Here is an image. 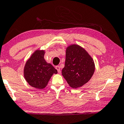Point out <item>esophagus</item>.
<instances>
[{"mask_svg": "<svg viewBox=\"0 0 124 124\" xmlns=\"http://www.w3.org/2000/svg\"><path fill=\"white\" fill-rule=\"evenodd\" d=\"M56 69L57 70V71H58V72L59 73H60L61 72V71H60V67L59 66H56Z\"/></svg>", "mask_w": 124, "mask_h": 124, "instance_id": "obj_1", "label": "esophagus"}]
</instances>
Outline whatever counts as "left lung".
Wrapping results in <instances>:
<instances>
[{
  "instance_id": "8db88e82",
  "label": "left lung",
  "mask_w": 124,
  "mask_h": 124,
  "mask_svg": "<svg viewBox=\"0 0 124 124\" xmlns=\"http://www.w3.org/2000/svg\"><path fill=\"white\" fill-rule=\"evenodd\" d=\"M94 71V60L85 49L76 44L67 47L62 75L70 87L78 88L83 86L91 79Z\"/></svg>"
}]
</instances>
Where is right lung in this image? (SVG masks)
Listing matches in <instances>:
<instances>
[{"label":"right lung","instance_id":"obj_1","mask_svg":"<svg viewBox=\"0 0 124 124\" xmlns=\"http://www.w3.org/2000/svg\"><path fill=\"white\" fill-rule=\"evenodd\" d=\"M44 50H36L26 62L23 70L25 80L29 85L38 89H43L53 74L57 71L44 59Z\"/></svg>","mask_w":124,"mask_h":124}]
</instances>
